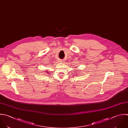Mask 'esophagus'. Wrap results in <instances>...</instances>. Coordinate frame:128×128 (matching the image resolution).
I'll return each mask as SVG.
<instances>
[{"mask_svg": "<svg viewBox=\"0 0 128 128\" xmlns=\"http://www.w3.org/2000/svg\"><path fill=\"white\" fill-rule=\"evenodd\" d=\"M59 62H61V63H63L64 61H62V60H60Z\"/></svg>", "mask_w": 128, "mask_h": 128, "instance_id": "1", "label": "esophagus"}]
</instances>
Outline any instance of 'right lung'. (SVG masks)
Instances as JSON below:
<instances>
[{
  "mask_svg": "<svg viewBox=\"0 0 128 128\" xmlns=\"http://www.w3.org/2000/svg\"><path fill=\"white\" fill-rule=\"evenodd\" d=\"M46 72H47V71H46Z\"/></svg>",
  "mask_w": 128,
  "mask_h": 128,
  "instance_id": "add662e5",
  "label": "right lung"
}]
</instances>
